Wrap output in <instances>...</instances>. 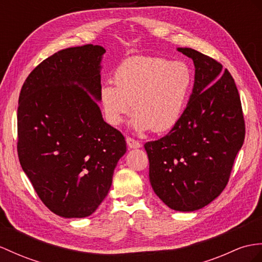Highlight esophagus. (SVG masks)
Listing matches in <instances>:
<instances>
[{
  "label": "esophagus",
  "mask_w": 262,
  "mask_h": 262,
  "mask_svg": "<svg viewBox=\"0 0 262 262\" xmlns=\"http://www.w3.org/2000/svg\"><path fill=\"white\" fill-rule=\"evenodd\" d=\"M126 144H127V148H130V149H137L141 146V143H140L138 140L130 138V137L126 138Z\"/></svg>",
  "instance_id": "esophagus-1"
}]
</instances>
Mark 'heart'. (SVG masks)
<instances>
[{"mask_svg": "<svg viewBox=\"0 0 262 262\" xmlns=\"http://www.w3.org/2000/svg\"><path fill=\"white\" fill-rule=\"evenodd\" d=\"M192 82L193 74L186 62L137 55L120 63L113 72L114 85H102L99 99L111 125L122 123L133 103V129L165 132L182 118Z\"/></svg>", "mask_w": 262, "mask_h": 262, "instance_id": "b5f03b06", "label": "heart"}]
</instances>
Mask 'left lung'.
Instances as JSON below:
<instances>
[{
	"label": "left lung",
	"mask_w": 262,
	"mask_h": 262,
	"mask_svg": "<svg viewBox=\"0 0 262 262\" xmlns=\"http://www.w3.org/2000/svg\"><path fill=\"white\" fill-rule=\"evenodd\" d=\"M178 50L194 63L192 94L177 125L144 148L156 194L177 211H194L226 188L245 141L246 124L230 72L193 49Z\"/></svg>",
	"instance_id": "1"
}]
</instances>
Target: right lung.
Segmentation results:
<instances>
[{"label": "right lung", "mask_w": 262, "mask_h": 262, "mask_svg": "<svg viewBox=\"0 0 262 262\" xmlns=\"http://www.w3.org/2000/svg\"><path fill=\"white\" fill-rule=\"evenodd\" d=\"M104 52L92 44L57 51L29 74L18 97V160L41 201L64 218L97 210L126 151L97 102Z\"/></svg>", "instance_id": "right-lung-1"}]
</instances>
